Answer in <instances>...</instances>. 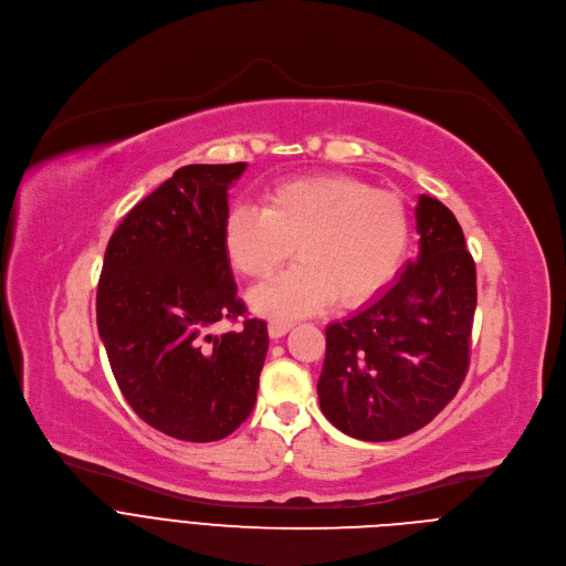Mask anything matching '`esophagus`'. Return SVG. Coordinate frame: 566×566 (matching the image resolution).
I'll list each match as a JSON object with an SVG mask.
<instances>
[{
    "instance_id": "1",
    "label": "esophagus",
    "mask_w": 566,
    "mask_h": 566,
    "mask_svg": "<svg viewBox=\"0 0 566 566\" xmlns=\"http://www.w3.org/2000/svg\"><path fill=\"white\" fill-rule=\"evenodd\" d=\"M291 329H293V322H286V319H271V322H269V334H271V338H282V336H286Z\"/></svg>"
}]
</instances>
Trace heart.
<instances>
[{"mask_svg": "<svg viewBox=\"0 0 566 566\" xmlns=\"http://www.w3.org/2000/svg\"><path fill=\"white\" fill-rule=\"evenodd\" d=\"M223 244L230 264L258 282L293 255L300 264L251 300L262 313L302 315L329 300L354 306L376 295L406 260L410 219L389 192L354 177L319 175L273 186L262 210L232 208Z\"/></svg>", "mask_w": 566, "mask_h": 566, "instance_id": "heart-1", "label": "heart"}]
</instances>
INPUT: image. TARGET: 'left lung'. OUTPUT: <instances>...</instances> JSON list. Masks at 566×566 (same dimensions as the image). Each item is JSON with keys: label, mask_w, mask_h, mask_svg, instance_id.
<instances>
[{"label": "left lung", "mask_w": 566, "mask_h": 566, "mask_svg": "<svg viewBox=\"0 0 566 566\" xmlns=\"http://www.w3.org/2000/svg\"><path fill=\"white\" fill-rule=\"evenodd\" d=\"M419 258L360 311L327 327L319 410L340 432L394 441L428 426L470 363L476 273L457 217L417 203Z\"/></svg>", "instance_id": "left-lung-1"}]
</instances>
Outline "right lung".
<instances>
[{
  "mask_svg": "<svg viewBox=\"0 0 566 566\" xmlns=\"http://www.w3.org/2000/svg\"><path fill=\"white\" fill-rule=\"evenodd\" d=\"M247 164L186 166L114 230L96 293L98 334L132 410L168 437L210 443L255 408L266 322L212 336L247 306L226 255L228 188Z\"/></svg>",
  "mask_w": 566,
  "mask_h": 566,
  "instance_id": "right-lung-1",
  "label": "right lung"
}]
</instances>
